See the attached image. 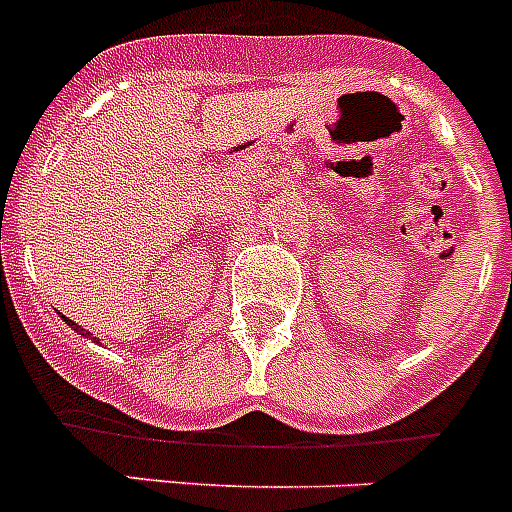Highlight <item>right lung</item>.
<instances>
[{
	"mask_svg": "<svg viewBox=\"0 0 512 512\" xmlns=\"http://www.w3.org/2000/svg\"><path fill=\"white\" fill-rule=\"evenodd\" d=\"M62 318H65V315H62ZM65 323H68V326L73 328V331H78V334H81V336H89V331H83V328H81V326H76V323L70 321V318H65ZM91 339H94V336H91Z\"/></svg>",
	"mask_w": 512,
	"mask_h": 512,
	"instance_id": "add662e5",
	"label": "right lung"
}]
</instances>
